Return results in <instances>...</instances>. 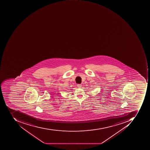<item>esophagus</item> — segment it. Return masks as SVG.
I'll return each instance as SVG.
<instances>
[{
	"mask_svg": "<svg viewBox=\"0 0 150 150\" xmlns=\"http://www.w3.org/2000/svg\"><path fill=\"white\" fill-rule=\"evenodd\" d=\"M81 84H77V87H79V88H81Z\"/></svg>",
	"mask_w": 150,
	"mask_h": 150,
	"instance_id": "1",
	"label": "esophagus"
}]
</instances>
